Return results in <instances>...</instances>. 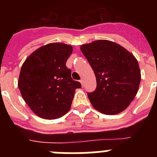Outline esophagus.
<instances>
[{
  "instance_id": "1",
  "label": "esophagus",
  "mask_w": 157,
  "mask_h": 157,
  "mask_svg": "<svg viewBox=\"0 0 157 157\" xmlns=\"http://www.w3.org/2000/svg\"><path fill=\"white\" fill-rule=\"evenodd\" d=\"M80 82H81V84H82V86H84V79H83V78H82V79L80 80Z\"/></svg>"
}]
</instances>
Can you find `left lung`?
<instances>
[{"mask_svg":"<svg viewBox=\"0 0 157 157\" xmlns=\"http://www.w3.org/2000/svg\"><path fill=\"white\" fill-rule=\"evenodd\" d=\"M80 48L97 80L96 90L88 94L91 105L105 115L123 112L135 98L141 82L135 56L109 40L94 41L82 45Z\"/></svg>","mask_w":157,"mask_h":157,"instance_id":"left-lung-1","label":"left lung"}]
</instances>
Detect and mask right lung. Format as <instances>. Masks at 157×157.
Here are the masks:
<instances>
[{"label":"right lung","instance_id":"1","mask_svg":"<svg viewBox=\"0 0 157 157\" xmlns=\"http://www.w3.org/2000/svg\"><path fill=\"white\" fill-rule=\"evenodd\" d=\"M73 47L49 43L32 52L21 67L18 87L25 102L37 116L55 120L71 106L75 90L81 84L71 78L66 62Z\"/></svg>","mask_w":157,"mask_h":157}]
</instances>
